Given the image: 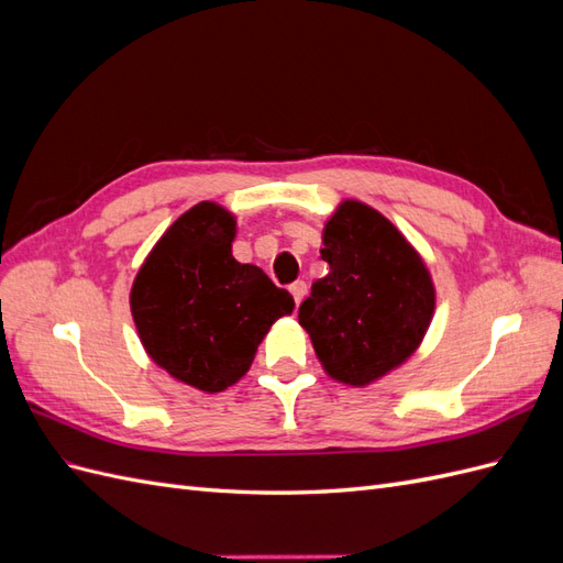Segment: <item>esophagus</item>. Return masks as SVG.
<instances>
[{
  "mask_svg": "<svg viewBox=\"0 0 563 563\" xmlns=\"http://www.w3.org/2000/svg\"><path fill=\"white\" fill-rule=\"evenodd\" d=\"M291 294H294L296 305H300L302 298L308 296V284H305V282H294V284H291Z\"/></svg>",
  "mask_w": 563,
  "mask_h": 563,
  "instance_id": "1",
  "label": "esophagus"
}]
</instances>
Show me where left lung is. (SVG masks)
<instances>
[{
    "label": "left lung",
    "mask_w": 563,
    "mask_h": 563,
    "mask_svg": "<svg viewBox=\"0 0 563 563\" xmlns=\"http://www.w3.org/2000/svg\"><path fill=\"white\" fill-rule=\"evenodd\" d=\"M329 275L298 308L300 327L329 376L368 385L408 360L434 312L430 272L376 209L340 203L323 230Z\"/></svg>",
    "instance_id": "obj_1"
}]
</instances>
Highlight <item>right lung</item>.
I'll return each instance as SVG.
<instances>
[{
	"mask_svg": "<svg viewBox=\"0 0 563 563\" xmlns=\"http://www.w3.org/2000/svg\"><path fill=\"white\" fill-rule=\"evenodd\" d=\"M234 218L213 201L164 232L131 288L147 354L174 378L220 391L249 371L263 335L294 312V296L232 255Z\"/></svg>",
	"mask_w": 563,
	"mask_h": 563,
	"instance_id": "obj_1",
	"label": "right lung"
}]
</instances>
